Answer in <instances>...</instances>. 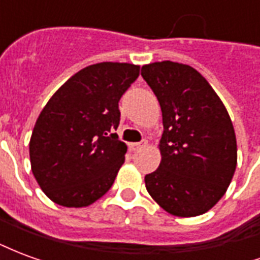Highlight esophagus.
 Wrapping results in <instances>:
<instances>
[{
    "instance_id": "obj_1",
    "label": "esophagus",
    "mask_w": 260,
    "mask_h": 260,
    "mask_svg": "<svg viewBox=\"0 0 260 260\" xmlns=\"http://www.w3.org/2000/svg\"><path fill=\"white\" fill-rule=\"evenodd\" d=\"M147 145V141H142V142H135V143H129V149L132 150H138L141 147H145Z\"/></svg>"
}]
</instances>
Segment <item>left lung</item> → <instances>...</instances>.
I'll use <instances>...</instances> for the list:
<instances>
[{"instance_id": "1", "label": "left lung", "mask_w": 260, "mask_h": 260, "mask_svg": "<svg viewBox=\"0 0 260 260\" xmlns=\"http://www.w3.org/2000/svg\"><path fill=\"white\" fill-rule=\"evenodd\" d=\"M141 74L160 103L164 126L160 166L145 177L147 192L173 216H201L223 198L234 177L231 118L209 82L189 65L153 62Z\"/></svg>"}]
</instances>
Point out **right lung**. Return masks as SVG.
<instances>
[{
    "label": "right lung",
    "instance_id": "1",
    "mask_svg": "<svg viewBox=\"0 0 260 260\" xmlns=\"http://www.w3.org/2000/svg\"><path fill=\"white\" fill-rule=\"evenodd\" d=\"M139 65L100 62L80 69L55 91L37 118L31 173L50 201L85 207L111 188L126 145L115 134L118 102L139 76Z\"/></svg>",
    "mask_w": 260,
    "mask_h": 260
}]
</instances>
